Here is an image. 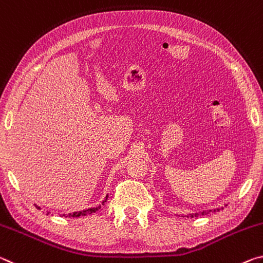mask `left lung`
<instances>
[{"label":"left lung","instance_id":"1","mask_svg":"<svg viewBox=\"0 0 263 263\" xmlns=\"http://www.w3.org/2000/svg\"><path fill=\"white\" fill-rule=\"evenodd\" d=\"M221 209H222V208L213 210V212H216V211H220ZM210 212H212V210H209V211H203V212H201V216H204V214H208V213H210ZM198 216H199V213H192V214H190V216H187V217H191V218H193V217H198Z\"/></svg>","mask_w":263,"mask_h":263}]
</instances>
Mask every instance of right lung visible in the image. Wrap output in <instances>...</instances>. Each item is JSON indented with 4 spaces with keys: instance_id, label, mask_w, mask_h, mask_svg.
I'll return each mask as SVG.
<instances>
[{
    "instance_id": "obj_1",
    "label": "right lung",
    "mask_w": 263,
    "mask_h": 263,
    "mask_svg": "<svg viewBox=\"0 0 263 263\" xmlns=\"http://www.w3.org/2000/svg\"><path fill=\"white\" fill-rule=\"evenodd\" d=\"M107 198H108V195L106 196V198L105 199H103V201H102V205L106 203L107 201ZM36 208L37 209H41L40 206H37L36 205ZM101 208V205H99V206H97V208H93V209H87V210H83V211H79V212H73V213H68V214H63V216H65V217H68V218H78V217H80V216H87V214H91V213H94L96 212V211H98L99 209ZM50 212H47L46 214H49Z\"/></svg>"
}]
</instances>
